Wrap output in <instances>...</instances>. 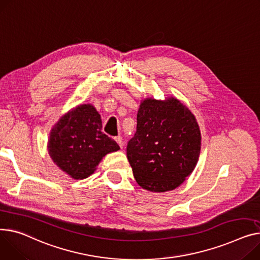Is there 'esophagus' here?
<instances>
[{
    "instance_id": "34e87169",
    "label": "esophagus",
    "mask_w": 260,
    "mask_h": 260,
    "mask_svg": "<svg viewBox=\"0 0 260 260\" xmlns=\"http://www.w3.org/2000/svg\"><path fill=\"white\" fill-rule=\"evenodd\" d=\"M115 141L118 143V145H119L121 148L123 147V139H122V137H121V136L116 137V138H115Z\"/></svg>"
}]
</instances>
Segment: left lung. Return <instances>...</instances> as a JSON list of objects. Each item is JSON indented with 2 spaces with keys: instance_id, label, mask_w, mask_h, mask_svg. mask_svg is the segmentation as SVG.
Returning a JSON list of instances; mask_svg holds the SVG:
<instances>
[{
  "instance_id": "1",
  "label": "left lung",
  "mask_w": 260,
  "mask_h": 260,
  "mask_svg": "<svg viewBox=\"0 0 260 260\" xmlns=\"http://www.w3.org/2000/svg\"><path fill=\"white\" fill-rule=\"evenodd\" d=\"M201 145L196 116L179 99L141 100L137 132L126 153L134 177L143 189L165 192L182 185L198 164Z\"/></svg>"
}]
</instances>
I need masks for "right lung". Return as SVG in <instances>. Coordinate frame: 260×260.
<instances>
[{"label": "right lung", "mask_w": 260, "mask_h": 260, "mask_svg": "<svg viewBox=\"0 0 260 260\" xmlns=\"http://www.w3.org/2000/svg\"><path fill=\"white\" fill-rule=\"evenodd\" d=\"M101 128L100 115L93 105L71 109L50 131L47 145L50 158L70 178H89L103 157L120 149Z\"/></svg>", "instance_id": "obj_1"}]
</instances>
